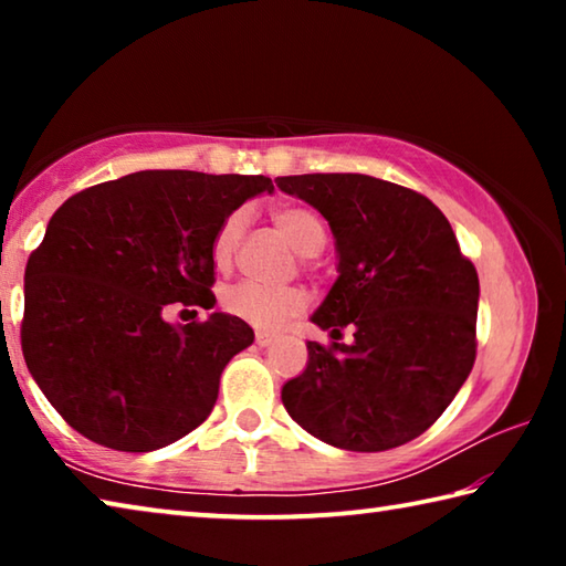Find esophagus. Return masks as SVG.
I'll return each instance as SVG.
<instances>
[{
	"mask_svg": "<svg viewBox=\"0 0 566 566\" xmlns=\"http://www.w3.org/2000/svg\"><path fill=\"white\" fill-rule=\"evenodd\" d=\"M254 339H256V344H260V347H270V344L276 339V334H272V332H256L254 334Z\"/></svg>",
	"mask_w": 566,
	"mask_h": 566,
	"instance_id": "34e87169",
	"label": "esophagus"
}]
</instances>
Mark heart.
<instances>
[{
    "label": "heart",
    "instance_id": "heart-1",
    "mask_svg": "<svg viewBox=\"0 0 566 566\" xmlns=\"http://www.w3.org/2000/svg\"><path fill=\"white\" fill-rule=\"evenodd\" d=\"M272 219L296 252L302 256L319 254L327 244V227L322 217L306 207L284 205L276 207ZM247 214L242 209L227 214L217 227L212 239V262L217 270H229L234 264L239 244L244 239ZM222 306L232 317L252 324L256 329H280L296 314L304 312L306 294L300 286H270L252 280L237 282L222 292Z\"/></svg>",
    "mask_w": 566,
    "mask_h": 566
}]
</instances>
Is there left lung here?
<instances>
[{
  "label": "left lung",
  "instance_id": "obj_1",
  "mask_svg": "<svg viewBox=\"0 0 566 566\" xmlns=\"http://www.w3.org/2000/svg\"><path fill=\"white\" fill-rule=\"evenodd\" d=\"M319 209L337 239L339 276L312 322L342 339L310 342L282 387L290 417L347 452H385L424 434L476 357L479 276L452 224L415 189L367 175L276 177Z\"/></svg>",
  "mask_w": 566,
  "mask_h": 566
}]
</instances>
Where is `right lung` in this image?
I'll list each match as a JSON object with an SVG mask.
<instances>
[{
    "instance_id": "add662e5",
    "label": "right lung",
    "mask_w": 566,
    "mask_h": 566,
    "mask_svg": "<svg viewBox=\"0 0 566 566\" xmlns=\"http://www.w3.org/2000/svg\"><path fill=\"white\" fill-rule=\"evenodd\" d=\"M272 189L262 175L147 169L56 209L27 262L22 352L66 424L117 452H151L202 424L254 332L222 312L185 327L161 314L212 310L217 227Z\"/></svg>"
}]
</instances>
